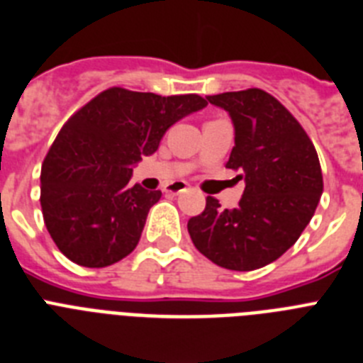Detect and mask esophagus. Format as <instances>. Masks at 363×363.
Returning <instances> with one entry per match:
<instances>
[{
  "label": "esophagus",
  "mask_w": 363,
  "mask_h": 363,
  "mask_svg": "<svg viewBox=\"0 0 363 363\" xmlns=\"http://www.w3.org/2000/svg\"><path fill=\"white\" fill-rule=\"evenodd\" d=\"M186 184L184 182H175V184H169V186L166 188V194H172V196H179V194H182V191H186Z\"/></svg>",
  "instance_id": "34e87169"
}]
</instances>
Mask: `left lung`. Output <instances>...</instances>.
<instances>
[{
  "label": "left lung",
  "mask_w": 363,
  "mask_h": 363,
  "mask_svg": "<svg viewBox=\"0 0 363 363\" xmlns=\"http://www.w3.org/2000/svg\"><path fill=\"white\" fill-rule=\"evenodd\" d=\"M233 121L234 147L227 167L242 169L238 206L206 199L188 233L208 260L233 271H252L282 257L299 240L323 194V175L308 135L264 90L249 88L206 97Z\"/></svg>",
  "instance_id": "obj_1"
}]
</instances>
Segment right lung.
I'll use <instances>...</instances> for the list:
<instances>
[{"instance_id":"1","label":"right lung","mask_w":363,"mask_h":363,"mask_svg":"<svg viewBox=\"0 0 363 363\" xmlns=\"http://www.w3.org/2000/svg\"><path fill=\"white\" fill-rule=\"evenodd\" d=\"M206 105L196 94L108 88L66 121L40 175L45 227L64 257L106 267L135 251L162 194L130 186L133 167L157 151L173 123Z\"/></svg>"}]
</instances>
